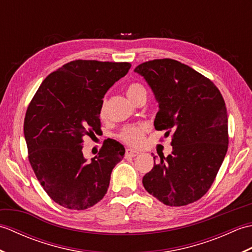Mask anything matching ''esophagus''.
Here are the masks:
<instances>
[{
	"instance_id": "esophagus-1",
	"label": "esophagus",
	"mask_w": 252,
	"mask_h": 252,
	"mask_svg": "<svg viewBox=\"0 0 252 252\" xmlns=\"http://www.w3.org/2000/svg\"><path fill=\"white\" fill-rule=\"evenodd\" d=\"M137 154L138 153L135 152V151H133V149H127V151L126 152V158H127V157H135Z\"/></svg>"
}]
</instances>
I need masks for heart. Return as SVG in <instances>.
Instances as JSON below:
<instances>
[{"label":"heart","mask_w":252,"mask_h":252,"mask_svg":"<svg viewBox=\"0 0 252 252\" xmlns=\"http://www.w3.org/2000/svg\"><path fill=\"white\" fill-rule=\"evenodd\" d=\"M126 95L133 103L137 104V101L143 97H146L147 92L144 85L140 82H132L126 87ZM105 103L100 108V116H105ZM148 130V126L145 123H140V125H132L125 126L119 133V138L129 146H138L144 140V135Z\"/></svg>","instance_id":"b5f03b06"}]
</instances>
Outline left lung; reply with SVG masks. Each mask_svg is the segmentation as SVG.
<instances>
[{"mask_svg":"<svg viewBox=\"0 0 252 252\" xmlns=\"http://www.w3.org/2000/svg\"><path fill=\"white\" fill-rule=\"evenodd\" d=\"M134 71L156 96L155 127L171 134L173 147L144 175L143 185L164 205H189L210 189L226 155L225 101L210 79L171 58L145 62Z\"/></svg>","mask_w":252,"mask_h":252,"instance_id":"8db88e82","label":"left lung"}]
</instances>
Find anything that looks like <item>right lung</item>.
Wrapping results in <instances>:
<instances>
[{
    "label": "right lung",
    "mask_w": 252,
    "mask_h": 252,
    "mask_svg": "<svg viewBox=\"0 0 252 252\" xmlns=\"http://www.w3.org/2000/svg\"><path fill=\"white\" fill-rule=\"evenodd\" d=\"M130 68V63H67L44 79L27 108L24 133L31 168L46 194L63 208L84 210L106 195L126 149L117 141L104 142L87 162L83 137L100 131L104 95Z\"/></svg>",
    "instance_id": "add662e5"
}]
</instances>
